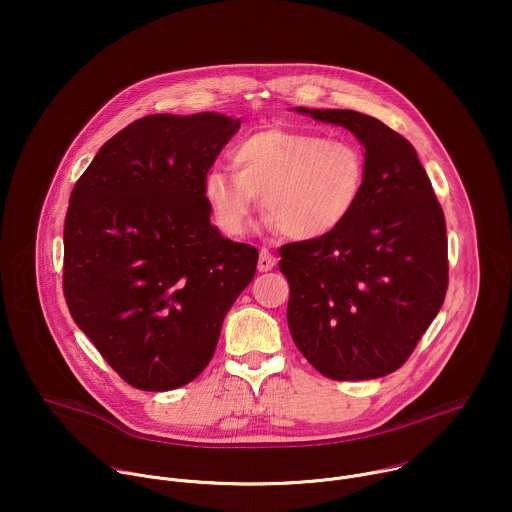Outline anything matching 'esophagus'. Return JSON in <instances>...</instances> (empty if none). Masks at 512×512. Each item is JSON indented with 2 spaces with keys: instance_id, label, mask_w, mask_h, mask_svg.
Segmentation results:
<instances>
[{
  "instance_id": "esophagus-1",
  "label": "esophagus",
  "mask_w": 512,
  "mask_h": 512,
  "mask_svg": "<svg viewBox=\"0 0 512 512\" xmlns=\"http://www.w3.org/2000/svg\"><path fill=\"white\" fill-rule=\"evenodd\" d=\"M275 267V257L269 253V249H261L259 251V261H257V269L259 271H269Z\"/></svg>"
}]
</instances>
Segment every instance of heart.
<instances>
[{"label":"heart","mask_w":512,"mask_h":512,"mask_svg":"<svg viewBox=\"0 0 512 512\" xmlns=\"http://www.w3.org/2000/svg\"><path fill=\"white\" fill-rule=\"evenodd\" d=\"M235 170L206 172L204 198L231 237L249 231L263 196L269 227L291 241H316L340 229L367 186V154L354 139L320 131L263 129L231 150Z\"/></svg>","instance_id":"b5f03b06"}]
</instances>
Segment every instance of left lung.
Instances as JSON below:
<instances>
[{
  "label": "left lung",
  "mask_w": 512,
  "mask_h": 512,
  "mask_svg": "<svg viewBox=\"0 0 512 512\" xmlns=\"http://www.w3.org/2000/svg\"><path fill=\"white\" fill-rule=\"evenodd\" d=\"M296 111L352 131L367 150L369 176L340 229L279 249L291 338L332 381L391 375L446 298L442 204L413 145L383 121L350 109Z\"/></svg>",
  "instance_id": "1"
}]
</instances>
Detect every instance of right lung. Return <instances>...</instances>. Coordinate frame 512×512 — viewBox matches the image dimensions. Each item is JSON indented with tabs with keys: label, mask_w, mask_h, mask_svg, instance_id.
I'll return each mask as SVG.
<instances>
[{
	"label": "right lung",
	"mask_w": 512,
	"mask_h": 512,
	"mask_svg": "<svg viewBox=\"0 0 512 512\" xmlns=\"http://www.w3.org/2000/svg\"><path fill=\"white\" fill-rule=\"evenodd\" d=\"M239 125L218 113L141 117L103 145L72 188L64 300L135 389L194 381L255 277L259 251L210 225L202 188Z\"/></svg>",
	"instance_id": "add662e5"
}]
</instances>
